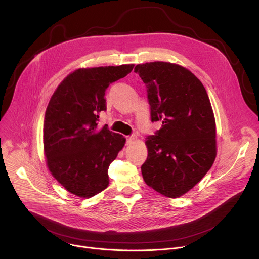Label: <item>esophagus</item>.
<instances>
[{
  "label": "esophagus",
  "mask_w": 259,
  "mask_h": 259,
  "mask_svg": "<svg viewBox=\"0 0 259 259\" xmlns=\"http://www.w3.org/2000/svg\"><path fill=\"white\" fill-rule=\"evenodd\" d=\"M136 139V137L134 135L132 136H126V140H127V143H131L132 141H134Z\"/></svg>",
  "instance_id": "34e87169"
}]
</instances>
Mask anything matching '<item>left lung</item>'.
I'll list each match as a JSON object with an SVG mask.
<instances>
[{"mask_svg":"<svg viewBox=\"0 0 259 259\" xmlns=\"http://www.w3.org/2000/svg\"><path fill=\"white\" fill-rule=\"evenodd\" d=\"M146 86L152 122L161 121L146 137L141 166L147 186L168 198H178L205 176L216 157V125L207 91L181 65L155 61L134 68Z\"/></svg>","mask_w":259,"mask_h":259,"instance_id":"1","label":"left lung"}]
</instances>
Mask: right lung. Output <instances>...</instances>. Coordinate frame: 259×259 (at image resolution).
I'll use <instances>...</instances> for the list:
<instances>
[{
    "label": "right lung",
    "mask_w": 259,
    "mask_h": 259,
    "mask_svg": "<svg viewBox=\"0 0 259 259\" xmlns=\"http://www.w3.org/2000/svg\"><path fill=\"white\" fill-rule=\"evenodd\" d=\"M134 64L79 68L58 85L48 103L44 152L53 177L69 193L91 198L108 186V167L126 138L98 127L106 110L107 87L126 77Z\"/></svg>",
    "instance_id": "obj_1"
}]
</instances>
